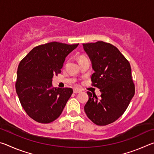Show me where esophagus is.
<instances>
[{"label": "esophagus", "instance_id": "34e87169", "mask_svg": "<svg viewBox=\"0 0 154 154\" xmlns=\"http://www.w3.org/2000/svg\"><path fill=\"white\" fill-rule=\"evenodd\" d=\"M82 92V90L79 89V88H74L73 89V92L74 93H79Z\"/></svg>", "mask_w": 154, "mask_h": 154}]
</instances>
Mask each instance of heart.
<instances>
[{"mask_svg": "<svg viewBox=\"0 0 154 154\" xmlns=\"http://www.w3.org/2000/svg\"><path fill=\"white\" fill-rule=\"evenodd\" d=\"M85 58V57H83V56H82V57H80V58H79V59H82V58Z\"/></svg>", "mask_w": 154, "mask_h": 154, "instance_id": "heart-1", "label": "heart"}]
</instances>
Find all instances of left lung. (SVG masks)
Listing matches in <instances>:
<instances>
[{
  "instance_id": "8db88e82",
  "label": "left lung",
  "mask_w": 154,
  "mask_h": 154,
  "mask_svg": "<svg viewBox=\"0 0 154 154\" xmlns=\"http://www.w3.org/2000/svg\"><path fill=\"white\" fill-rule=\"evenodd\" d=\"M94 72L91 77L94 86L100 89V97L88 92L84 111L98 126L113 123L126 110L134 95L131 67L116 47L103 41L84 43Z\"/></svg>"
}]
</instances>
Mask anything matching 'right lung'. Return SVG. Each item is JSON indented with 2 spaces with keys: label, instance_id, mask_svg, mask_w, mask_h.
Returning <instances> with one entry per match:
<instances>
[{
  "label": "right lung",
  "instance_id": "add662e5",
  "mask_svg": "<svg viewBox=\"0 0 154 154\" xmlns=\"http://www.w3.org/2000/svg\"><path fill=\"white\" fill-rule=\"evenodd\" d=\"M78 45L48 43L35 47L20 62L15 89L22 107L34 120L48 124L60 116L72 89L52 88V79Z\"/></svg>",
  "mask_w": 154,
  "mask_h": 154
}]
</instances>
